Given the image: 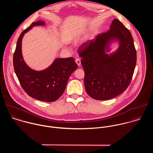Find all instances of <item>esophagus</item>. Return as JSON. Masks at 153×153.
Returning a JSON list of instances; mask_svg holds the SVG:
<instances>
[{"label":"esophagus","mask_w":153,"mask_h":153,"mask_svg":"<svg viewBox=\"0 0 153 153\" xmlns=\"http://www.w3.org/2000/svg\"><path fill=\"white\" fill-rule=\"evenodd\" d=\"M75 62L76 63V64L78 65V66H80L81 64V59L79 58H76V60H75Z\"/></svg>","instance_id":"1"}]
</instances>
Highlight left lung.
Listing matches in <instances>:
<instances>
[{
    "instance_id": "obj_1",
    "label": "left lung",
    "mask_w": 153,
    "mask_h": 153,
    "mask_svg": "<svg viewBox=\"0 0 153 153\" xmlns=\"http://www.w3.org/2000/svg\"><path fill=\"white\" fill-rule=\"evenodd\" d=\"M119 42V47L108 54L109 45ZM85 71L88 94L97 100H108L123 92L131 82L137 62V53L130 30L117 19L109 30L98 34L78 49Z\"/></svg>"
}]
</instances>
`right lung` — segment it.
I'll use <instances>...</instances> for the list:
<instances>
[{
  "instance_id": "obj_1",
  "label": "right lung",
  "mask_w": 153,
  "mask_h": 153,
  "mask_svg": "<svg viewBox=\"0 0 153 153\" xmlns=\"http://www.w3.org/2000/svg\"><path fill=\"white\" fill-rule=\"evenodd\" d=\"M42 21L33 22L19 36L13 54L15 74L23 90L30 97L44 102H53L64 93L70 75L78 65L72 57L56 58L42 71H35L25 62L22 54V40L25 33L36 25H44Z\"/></svg>"
}]
</instances>
